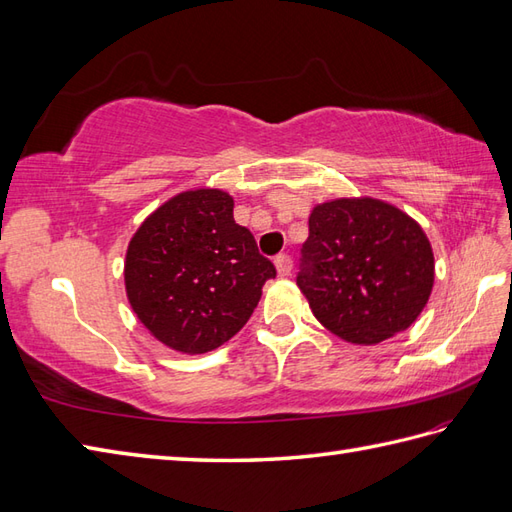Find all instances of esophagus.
I'll return each instance as SVG.
<instances>
[{
	"label": "esophagus",
	"instance_id": "esophagus-1",
	"mask_svg": "<svg viewBox=\"0 0 512 512\" xmlns=\"http://www.w3.org/2000/svg\"><path fill=\"white\" fill-rule=\"evenodd\" d=\"M273 265H276L280 276H289L291 269H293V260L289 254H278L276 258H273Z\"/></svg>",
	"mask_w": 512,
	"mask_h": 512
}]
</instances>
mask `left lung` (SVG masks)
I'll return each mask as SVG.
<instances>
[{"label": "left lung", "mask_w": 512, "mask_h": 512, "mask_svg": "<svg viewBox=\"0 0 512 512\" xmlns=\"http://www.w3.org/2000/svg\"><path fill=\"white\" fill-rule=\"evenodd\" d=\"M434 254L426 232L382 199H332L308 217L297 286L332 334L376 345L428 304Z\"/></svg>", "instance_id": "obj_1"}]
</instances>
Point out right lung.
Masks as SVG:
<instances>
[{
    "instance_id": "right-lung-1",
    "label": "right lung",
    "mask_w": 512,
    "mask_h": 512,
    "mask_svg": "<svg viewBox=\"0 0 512 512\" xmlns=\"http://www.w3.org/2000/svg\"><path fill=\"white\" fill-rule=\"evenodd\" d=\"M219 189L184 191L149 215L126 254V293L143 326L182 354L230 341L276 267Z\"/></svg>"
}]
</instances>
